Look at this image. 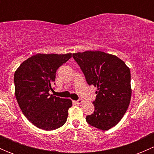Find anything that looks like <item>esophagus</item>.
<instances>
[{
    "mask_svg": "<svg viewBox=\"0 0 154 154\" xmlns=\"http://www.w3.org/2000/svg\"><path fill=\"white\" fill-rule=\"evenodd\" d=\"M74 103H76V104H80V103H81L82 102H83V100H82L81 98H79L78 100H74Z\"/></svg>",
    "mask_w": 154,
    "mask_h": 154,
    "instance_id": "esophagus-1",
    "label": "esophagus"
}]
</instances>
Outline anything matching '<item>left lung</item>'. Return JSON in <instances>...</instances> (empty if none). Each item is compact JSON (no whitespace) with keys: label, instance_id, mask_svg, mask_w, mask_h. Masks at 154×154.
Listing matches in <instances>:
<instances>
[{"label":"left lung","instance_id":"left-lung-1","mask_svg":"<svg viewBox=\"0 0 154 154\" xmlns=\"http://www.w3.org/2000/svg\"><path fill=\"white\" fill-rule=\"evenodd\" d=\"M89 86L97 87L93 101L94 111L87 116V123L106 130L119 123L131 98L130 68L116 56L102 51L73 54Z\"/></svg>","mask_w":154,"mask_h":154}]
</instances>
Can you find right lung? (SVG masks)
I'll use <instances>...</instances> for the list:
<instances>
[{
  "label": "right lung",
  "mask_w": 154,
  "mask_h": 154,
  "mask_svg": "<svg viewBox=\"0 0 154 154\" xmlns=\"http://www.w3.org/2000/svg\"><path fill=\"white\" fill-rule=\"evenodd\" d=\"M71 57L66 54H35L23 62L14 74L15 94L20 109L35 127L53 130L62 127L68 118L70 99L53 96L59 67Z\"/></svg>",
  "instance_id": "add662e5"
}]
</instances>
